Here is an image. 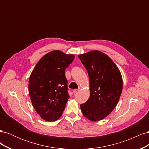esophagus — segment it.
<instances>
[{
    "instance_id": "esophagus-1",
    "label": "esophagus",
    "mask_w": 149,
    "mask_h": 149,
    "mask_svg": "<svg viewBox=\"0 0 149 149\" xmlns=\"http://www.w3.org/2000/svg\"><path fill=\"white\" fill-rule=\"evenodd\" d=\"M78 91H79V89H74L73 92V93H74V94H76V93H77Z\"/></svg>"
}]
</instances>
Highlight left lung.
Masks as SVG:
<instances>
[{
    "mask_svg": "<svg viewBox=\"0 0 149 149\" xmlns=\"http://www.w3.org/2000/svg\"><path fill=\"white\" fill-rule=\"evenodd\" d=\"M89 79L90 96L80 105L83 114L91 121L109 115L118 104L123 91V78L119 68L105 53L98 50L78 55Z\"/></svg>",
    "mask_w": 149,
    "mask_h": 149,
    "instance_id": "obj_1",
    "label": "left lung"
}]
</instances>
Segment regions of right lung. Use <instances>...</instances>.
Here are the masks:
<instances>
[{"instance_id": "1", "label": "right lung", "mask_w": 149, "mask_h": 149, "mask_svg": "<svg viewBox=\"0 0 149 149\" xmlns=\"http://www.w3.org/2000/svg\"><path fill=\"white\" fill-rule=\"evenodd\" d=\"M74 59L73 55L54 50L45 55L31 72L29 81L30 97L43 119L55 121L63 112L70 98L65 71Z\"/></svg>"}]
</instances>
